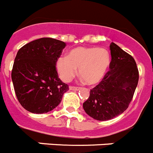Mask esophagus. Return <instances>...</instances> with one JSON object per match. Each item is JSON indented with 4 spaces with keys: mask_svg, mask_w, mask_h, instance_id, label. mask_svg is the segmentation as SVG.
Returning a JSON list of instances; mask_svg holds the SVG:
<instances>
[{
    "mask_svg": "<svg viewBox=\"0 0 153 153\" xmlns=\"http://www.w3.org/2000/svg\"><path fill=\"white\" fill-rule=\"evenodd\" d=\"M70 91H79V87H73V86H70Z\"/></svg>",
    "mask_w": 153,
    "mask_h": 153,
    "instance_id": "1",
    "label": "esophagus"
}]
</instances>
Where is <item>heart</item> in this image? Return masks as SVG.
Returning <instances> with one entry per match:
<instances>
[{
  "label": "heart",
  "mask_w": 153,
  "mask_h": 153,
  "mask_svg": "<svg viewBox=\"0 0 153 153\" xmlns=\"http://www.w3.org/2000/svg\"><path fill=\"white\" fill-rule=\"evenodd\" d=\"M111 64V54L107 49L97 47H78L68 56L58 59L56 68L61 79L70 81L79 68V75L88 85L100 83Z\"/></svg>",
  "instance_id": "1"
}]
</instances>
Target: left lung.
<instances>
[{
  "label": "left lung",
  "instance_id": "obj_1",
  "mask_svg": "<svg viewBox=\"0 0 153 153\" xmlns=\"http://www.w3.org/2000/svg\"><path fill=\"white\" fill-rule=\"evenodd\" d=\"M110 49V70L91 90L89 98L83 104L86 113L97 121H108L122 114L131 102L139 82L134 58L114 42Z\"/></svg>",
  "mask_w": 153,
  "mask_h": 153
}]
</instances>
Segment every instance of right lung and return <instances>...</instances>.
Here are the masks:
<instances>
[{
  "label": "right lung",
  "instance_id": "right-lung-1",
  "mask_svg": "<svg viewBox=\"0 0 153 153\" xmlns=\"http://www.w3.org/2000/svg\"><path fill=\"white\" fill-rule=\"evenodd\" d=\"M66 44L42 38L22 47L16 55L11 79L17 98L34 114L51 111L60 104L67 84L59 78L56 64Z\"/></svg>",
  "mask_w": 153,
  "mask_h": 153
}]
</instances>
